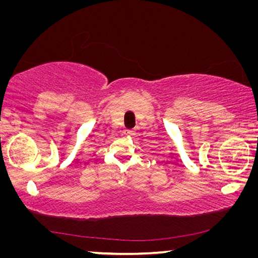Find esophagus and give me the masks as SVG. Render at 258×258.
<instances>
[{
  "label": "esophagus",
  "instance_id": "obj_1",
  "mask_svg": "<svg viewBox=\"0 0 258 258\" xmlns=\"http://www.w3.org/2000/svg\"><path fill=\"white\" fill-rule=\"evenodd\" d=\"M126 135H133L134 134V131L133 130H125L124 132Z\"/></svg>",
  "mask_w": 258,
  "mask_h": 258
}]
</instances>
